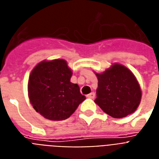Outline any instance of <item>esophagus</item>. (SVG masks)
<instances>
[{
  "label": "esophagus",
  "mask_w": 159,
  "mask_h": 159,
  "mask_svg": "<svg viewBox=\"0 0 159 159\" xmlns=\"http://www.w3.org/2000/svg\"><path fill=\"white\" fill-rule=\"evenodd\" d=\"M86 97H87L88 98H91V99H93L94 97H95V93H94V92H91V93L88 94Z\"/></svg>",
  "instance_id": "obj_1"
}]
</instances>
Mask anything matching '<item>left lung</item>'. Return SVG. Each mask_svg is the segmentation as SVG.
I'll use <instances>...</instances> for the list:
<instances>
[{
	"label": "left lung",
	"mask_w": 159,
	"mask_h": 159,
	"mask_svg": "<svg viewBox=\"0 0 159 159\" xmlns=\"http://www.w3.org/2000/svg\"><path fill=\"white\" fill-rule=\"evenodd\" d=\"M98 80L95 102L104 113L115 119L131 114L137 109L141 100L138 81L125 66L113 63L101 74Z\"/></svg>",
	"instance_id": "left-lung-1"
}]
</instances>
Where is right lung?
Masks as SVG:
<instances>
[{"label":"right lung","instance_id":"right-lung-1","mask_svg":"<svg viewBox=\"0 0 159 159\" xmlns=\"http://www.w3.org/2000/svg\"><path fill=\"white\" fill-rule=\"evenodd\" d=\"M71 68L63 59L44 60L31 71L28 92L32 106L50 120H64L71 116L85 99L77 84L70 82Z\"/></svg>","mask_w":159,"mask_h":159}]
</instances>
